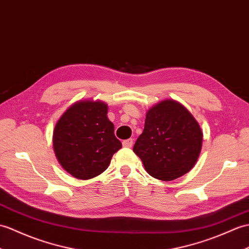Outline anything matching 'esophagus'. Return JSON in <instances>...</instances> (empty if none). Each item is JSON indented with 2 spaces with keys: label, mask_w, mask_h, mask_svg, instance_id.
Returning a JSON list of instances; mask_svg holds the SVG:
<instances>
[{
  "label": "esophagus",
  "mask_w": 249,
  "mask_h": 249,
  "mask_svg": "<svg viewBox=\"0 0 249 249\" xmlns=\"http://www.w3.org/2000/svg\"><path fill=\"white\" fill-rule=\"evenodd\" d=\"M132 144H134V140H132V139H127V140L123 141L124 147H131Z\"/></svg>",
  "instance_id": "obj_1"
}]
</instances>
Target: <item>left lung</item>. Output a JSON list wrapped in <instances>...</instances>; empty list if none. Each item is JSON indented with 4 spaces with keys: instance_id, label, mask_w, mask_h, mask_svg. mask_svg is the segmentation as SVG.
I'll return each mask as SVG.
<instances>
[{
    "instance_id": "8db88e82",
    "label": "left lung",
    "mask_w": 249,
    "mask_h": 249,
    "mask_svg": "<svg viewBox=\"0 0 249 249\" xmlns=\"http://www.w3.org/2000/svg\"><path fill=\"white\" fill-rule=\"evenodd\" d=\"M201 144L203 132L193 115L180 103L164 100L148 109L134 152L149 175L171 181L195 165Z\"/></svg>"
}]
</instances>
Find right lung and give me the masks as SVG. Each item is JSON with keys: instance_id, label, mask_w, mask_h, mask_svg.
Segmentation results:
<instances>
[{"instance_id": "right-lung-1", "label": "right lung", "mask_w": 249, "mask_h": 249, "mask_svg": "<svg viewBox=\"0 0 249 249\" xmlns=\"http://www.w3.org/2000/svg\"><path fill=\"white\" fill-rule=\"evenodd\" d=\"M108 106L101 101H78L55 125L53 146L57 160L69 174L82 180L105 171L122 143L107 118Z\"/></svg>"}]
</instances>
